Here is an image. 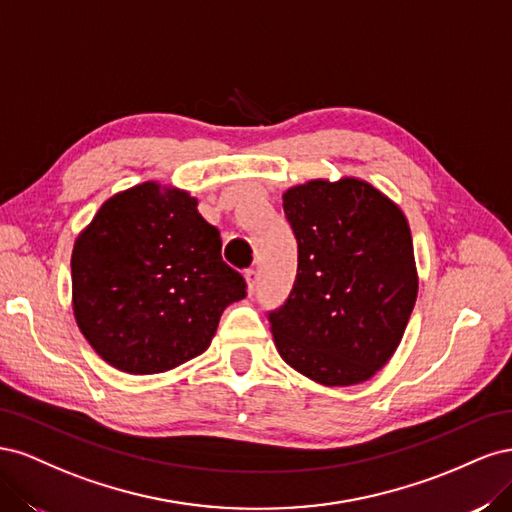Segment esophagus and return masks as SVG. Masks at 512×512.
I'll return each mask as SVG.
<instances>
[{"label": "esophagus", "mask_w": 512, "mask_h": 512, "mask_svg": "<svg viewBox=\"0 0 512 512\" xmlns=\"http://www.w3.org/2000/svg\"><path fill=\"white\" fill-rule=\"evenodd\" d=\"M256 280H258L256 269H247L245 271V282H247V292H250V294L256 290Z\"/></svg>", "instance_id": "34e87169"}]
</instances>
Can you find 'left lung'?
Returning a JSON list of instances; mask_svg holds the SVG:
<instances>
[{
  "instance_id": "8db88e82",
  "label": "left lung",
  "mask_w": 512,
  "mask_h": 512,
  "mask_svg": "<svg viewBox=\"0 0 512 512\" xmlns=\"http://www.w3.org/2000/svg\"><path fill=\"white\" fill-rule=\"evenodd\" d=\"M297 280L269 312L282 359L324 386L369 380L404 337L418 277L406 215L374 185L314 179L284 194Z\"/></svg>"
}]
</instances>
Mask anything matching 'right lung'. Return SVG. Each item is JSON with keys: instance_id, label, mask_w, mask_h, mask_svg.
I'll return each instance as SVG.
<instances>
[{"instance_id": "1", "label": "right lung", "mask_w": 512, "mask_h": 512, "mask_svg": "<svg viewBox=\"0 0 512 512\" xmlns=\"http://www.w3.org/2000/svg\"><path fill=\"white\" fill-rule=\"evenodd\" d=\"M188 192L147 181L96 213L72 250L81 333L126 374H160L203 354L245 280Z\"/></svg>"}]
</instances>
